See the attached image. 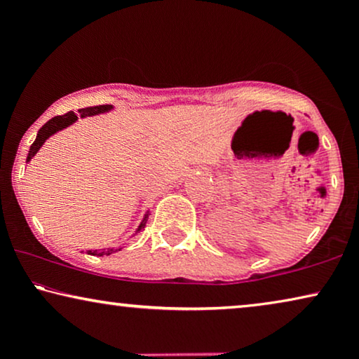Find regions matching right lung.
<instances>
[{"label": "right lung", "mask_w": 359, "mask_h": 359, "mask_svg": "<svg viewBox=\"0 0 359 359\" xmlns=\"http://www.w3.org/2000/svg\"><path fill=\"white\" fill-rule=\"evenodd\" d=\"M112 109L111 104H104V106H95V107H85V109H78V114H75V112L70 111L67 112V114L63 116H55L52 117L50 121H47L46 124H43L41 129H39L37 132V137L36 140H34V144L31 145V149H29V155H27V160L26 161H31V158L34 155L37 154L39 150H41V147L46 144V140L48 139V137H52L53 134H57L58 130H63L67 129L68 126H72L73 122H76L80 117H90V116H97V114H104V112H109ZM147 217H149V214H145L144 220H142L139 229H137V232H140L142 227H144L145 222H147ZM117 252V250H116ZM90 255H97V257H102V255H111L114 253V248H109L107 252H97V250H90L88 252Z\"/></svg>", "instance_id": "right-lung-1"}]
</instances>
